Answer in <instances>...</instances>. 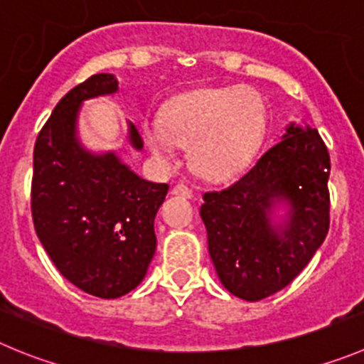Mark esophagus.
<instances>
[{"label": "esophagus", "instance_id": "34e87169", "mask_svg": "<svg viewBox=\"0 0 364 364\" xmlns=\"http://www.w3.org/2000/svg\"><path fill=\"white\" fill-rule=\"evenodd\" d=\"M172 193H174V196H181V198H190V196H192V190L186 185H183V183H178V185L172 188Z\"/></svg>", "mask_w": 364, "mask_h": 364}]
</instances>
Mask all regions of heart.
<instances>
[{"label": "heart", "instance_id": "heart-1", "mask_svg": "<svg viewBox=\"0 0 364 364\" xmlns=\"http://www.w3.org/2000/svg\"><path fill=\"white\" fill-rule=\"evenodd\" d=\"M264 129V104L246 87L198 90L176 98L159 122L144 125L145 144L158 158L190 145V163L206 178H226L251 158Z\"/></svg>", "mask_w": 364, "mask_h": 364}]
</instances>
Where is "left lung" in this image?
<instances>
[{"label":"left lung","mask_w":364,"mask_h":364,"mask_svg":"<svg viewBox=\"0 0 364 364\" xmlns=\"http://www.w3.org/2000/svg\"><path fill=\"white\" fill-rule=\"evenodd\" d=\"M235 183L203 196L201 219L220 284L246 301L289 285L323 244L331 224V158L320 132L291 124ZM285 204L288 217L272 223Z\"/></svg>","instance_id":"1"}]
</instances>
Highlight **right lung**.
I'll list each match as a JSON object with an SVG mask.
<instances>
[{
	"label": "right lung",
	"mask_w": 364,
	"mask_h": 364,
	"mask_svg": "<svg viewBox=\"0 0 364 364\" xmlns=\"http://www.w3.org/2000/svg\"><path fill=\"white\" fill-rule=\"evenodd\" d=\"M118 91L111 73L68 91L33 147L32 217L41 244L66 280L93 296L120 298L144 280L156 251L154 217L166 183L145 181L114 152L93 154L77 138L87 98ZM132 147L140 132L129 124Z\"/></svg>",
	"instance_id": "add662e5"
}]
</instances>
